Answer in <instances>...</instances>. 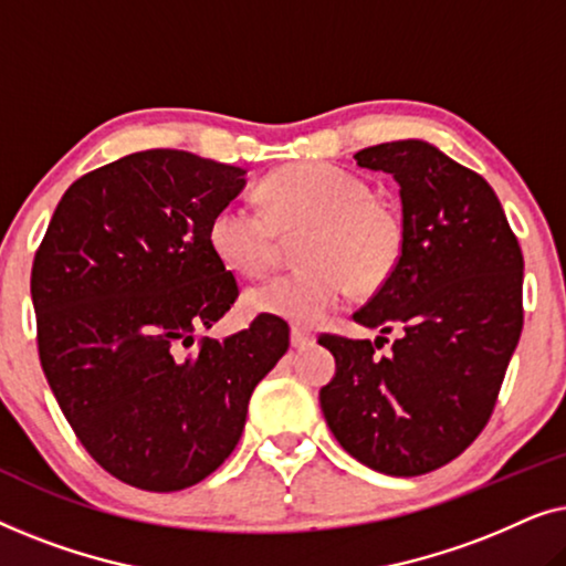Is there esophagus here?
Masks as SVG:
<instances>
[{"label":"esophagus","instance_id":"esophagus-1","mask_svg":"<svg viewBox=\"0 0 566 566\" xmlns=\"http://www.w3.org/2000/svg\"><path fill=\"white\" fill-rule=\"evenodd\" d=\"M291 345L296 347V350H306V347L314 345V335H312V332H306V329L293 327L291 329Z\"/></svg>","mask_w":566,"mask_h":566}]
</instances>
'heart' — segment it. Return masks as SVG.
I'll return each instance as SVG.
<instances>
[{"mask_svg":"<svg viewBox=\"0 0 566 566\" xmlns=\"http://www.w3.org/2000/svg\"><path fill=\"white\" fill-rule=\"evenodd\" d=\"M265 211L227 203L208 223V242L223 265L260 277L275 265L283 237L306 231L304 268L277 275L247 293L254 314L296 327H314L355 289L374 293L394 275L405 252V223L355 172L327 161H296L260 185Z\"/></svg>","mask_w":566,"mask_h":566,"instance_id":"1","label":"heart"}]
</instances>
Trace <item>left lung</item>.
Returning <instances> with one entry per match:
<instances>
[{
    "label": "left lung",
    "instance_id": "1",
    "mask_svg": "<svg viewBox=\"0 0 566 566\" xmlns=\"http://www.w3.org/2000/svg\"><path fill=\"white\" fill-rule=\"evenodd\" d=\"M358 167L399 182L405 252L366 306L378 337L322 335L335 378L319 405L353 459L391 476H420L474 443L497 401L523 329V252L482 175L420 138L368 146Z\"/></svg>",
    "mask_w": 566,
    "mask_h": 566
}]
</instances>
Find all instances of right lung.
Returning a JSON list of instances; mask_svg holds the SVG:
<instances>
[{
	"label": "right lung",
	"instance_id": "right-lung-1",
	"mask_svg": "<svg viewBox=\"0 0 566 566\" xmlns=\"http://www.w3.org/2000/svg\"><path fill=\"white\" fill-rule=\"evenodd\" d=\"M244 175L190 151L128 154L72 182L35 252L53 397L92 459L138 490L213 474L242 438L254 386L289 350V324L268 314L196 345L239 296L208 223Z\"/></svg>",
	"mask_w": 566,
	"mask_h": 566
}]
</instances>
